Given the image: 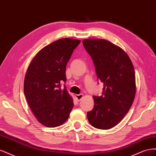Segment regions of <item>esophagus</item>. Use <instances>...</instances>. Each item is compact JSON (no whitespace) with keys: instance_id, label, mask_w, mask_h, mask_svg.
<instances>
[{"instance_id":"34e87169","label":"esophagus","mask_w":156,"mask_h":156,"mask_svg":"<svg viewBox=\"0 0 156 156\" xmlns=\"http://www.w3.org/2000/svg\"><path fill=\"white\" fill-rule=\"evenodd\" d=\"M83 95L82 94H77V95H75V98H76V99L77 100V101H80L81 100V99L83 98Z\"/></svg>"}]
</instances>
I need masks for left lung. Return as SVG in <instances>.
<instances>
[{
	"mask_svg": "<svg viewBox=\"0 0 156 156\" xmlns=\"http://www.w3.org/2000/svg\"><path fill=\"white\" fill-rule=\"evenodd\" d=\"M83 44L93 60L98 79L103 83L102 95L93 96L94 106L87 112L88 120L97 129H111L122 120L133 102L134 67L126 52L107 40L87 39Z\"/></svg>",
	"mask_w": 156,
	"mask_h": 156,
	"instance_id": "obj_1",
	"label": "left lung"
}]
</instances>
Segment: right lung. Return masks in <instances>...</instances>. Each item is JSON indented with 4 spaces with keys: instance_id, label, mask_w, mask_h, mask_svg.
Instances as JSON below:
<instances>
[{
    "instance_id": "1",
    "label": "right lung",
    "mask_w": 156,
    "mask_h": 156,
    "mask_svg": "<svg viewBox=\"0 0 156 156\" xmlns=\"http://www.w3.org/2000/svg\"><path fill=\"white\" fill-rule=\"evenodd\" d=\"M81 41L56 40L41 49L27 69L24 93L33 114L46 127L59 126L67 120L73 107L66 87V67Z\"/></svg>"
}]
</instances>
